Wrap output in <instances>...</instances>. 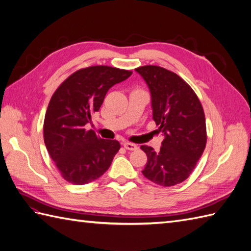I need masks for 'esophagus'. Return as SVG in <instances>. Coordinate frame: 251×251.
Wrapping results in <instances>:
<instances>
[{
    "label": "esophagus",
    "instance_id": "esophagus-1",
    "mask_svg": "<svg viewBox=\"0 0 251 251\" xmlns=\"http://www.w3.org/2000/svg\"><path fill=\"white\" fill-rule=\"evenodd\" d=\"M124 147H125L126 150H130V151H133V150H136L137 149V146L135 144H132V143H125Z\"/></svg>",
    "mask_w": 251,
    "mask_h": 251
}]
</instances>
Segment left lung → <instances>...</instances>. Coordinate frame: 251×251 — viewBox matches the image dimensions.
<instances>
[{
	"instance_id": "8db88e82",
	"label": "left lung",
	"mask_w": 251,
	"mask_h": 251,
	"mask_svg": "<svg viewBox=\"0 0 251 251\" xmlns=\"http://www.w3.org/2000/svg\"><path fill=\"white\" fill-rule=\"evenodd\" d=\"M135 70L148 84L153 120L165 136L158 151L140 146L148 158L142 173L157 185H176L193 173L205 148L203 107L193 88L175 72L153 65Z\"/></svg>"
}]
</instances>
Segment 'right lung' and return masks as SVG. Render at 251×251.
I'll list each match as a JSON object with an SVG mask.
<instances>
[{
    "label": "right lung",
    "instance_id": "1",
    "mask_svg": "<svg viewBox=\"0 0 251 251\" xmlns=\"http://www.w3.org/2000/svg\"><path fill=\"white\" fill-rule=\"evenodd\" d=\"M131 75L115 67L91 66L73 72L55 90L45 116L44 139L67 182L87 184L111 166L119 142L102 139L85 126L99 112L108 89Z\"/></svg>",
    "mask_w": 251,
    "mask_h": 251
}]
</instances>
